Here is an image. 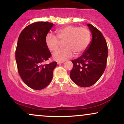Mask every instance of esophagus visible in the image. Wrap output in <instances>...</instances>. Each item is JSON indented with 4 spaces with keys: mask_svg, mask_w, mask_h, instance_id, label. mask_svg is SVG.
Returning <instances> with one entry per match:
<instances>
[{
    "mask_svg": "<svg viewBox=\"0 0 124 124\" xmlns=\"http://www.w3.org/2000/svg\"><path fill=\"white\" fill-rule=\"evenodd\" d=\"M63 61H62V62H59V61H58V62H57V63L58 64H61V63H63Z\"/></svg>",
    "mask_w": 124,
    "mask_h": 124,
    "instance_id": "1",
    "label": "esophagus"
}]
</instances>
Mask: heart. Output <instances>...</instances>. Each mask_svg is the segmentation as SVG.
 Masks as SVG:
<instances>
[{"label": "heart", "instance_id": "heart-1", "mask_svg": "<svg viewBox=\"0 0 124 124\" xmlns=\"http://www.w3.org/2000/svg\"><path fill=\"white\" fill-rule=\"evenodd\" d=\"M57 37L49 33L46 37V44L52 52H55L61 45L60 41H64L65 48L59 50L53 55L57 61H64L76 54H80L87 48L91 41V33L85 27L78 28L74 25H68L56 30Z\"/></svg>", "mask_w": 124, "mask_h": 124}]
</instances>
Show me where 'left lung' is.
<instances>
[{
	"mask_svg": "<svg viewBox=\"0 0 124 124\" xmlns=\"http://www.w3.org/2000/svg\"><path fill=\"white\" fill-rule=\"evenodd\" d=\"M92 39L86 50L80 57L72 60L73 68L70 77L77 85L88 87L96 83L105 71L108 48L102 33L91 24L88 23Z\"/></svg>",
	"mask_w": 124,
	"mask_h": 124,
	"instance_id": "8db88e82",
	"label": "left lung"
}]
</instances>
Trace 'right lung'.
<instances>
[{
  "label": "right lung",
  "instance_id": "add662e5",
  "mask_svg": "<svg viewBox=\"0 0 124 124\" xmlns=\"http://www.w3.org/2000/svg\"><path fill=\"white\" fill-rule=\"evenodd\" d=\"M47 22H36L28 25L19 36L16 51L18 71L22 81L36 90L44 89L53 79L56 62L43 65L51 56L46 37L53 26Z\"/></svg>",
  "mask_w": 124,
  "mask_h": 124
}]
</instances>
